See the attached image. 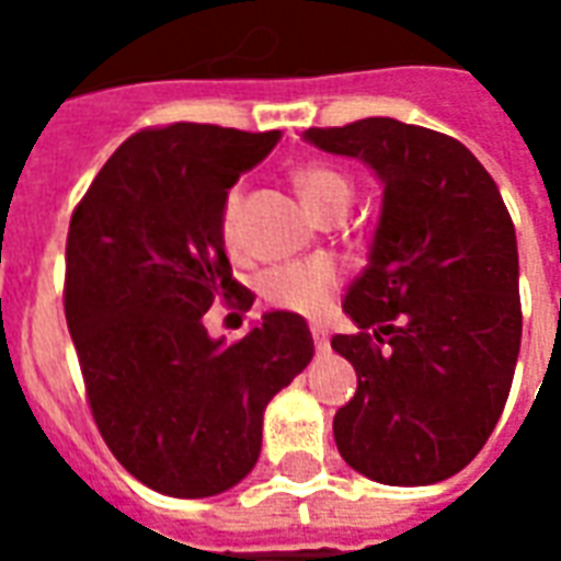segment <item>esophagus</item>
I'll return each instance as SVG.
<instances>
[{
  "instance_id": "esophagus-1",
  "label": "esophagus",
  "mask_w": 561,
  "mask_h": 561,
  "mask_svg": "<svg viewBox=\"0 0 561 561\" xmlns=\"http://www.w3.org/2000/svg\"><path fill=\"white\" fill-rule=\"evenodd\" d=\"M312 340H316L318 352H328L330 348V333L324 324H312Z\"/></svg>"
}]
</instances>
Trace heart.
I'll use <instances>...</instances> for the list:
<instances>
[{
    "instance_id": "1",
    "label": "heart",
    "mask_w": 561,
    "mask_h": 561,
    "mask_svg": "<svg viewBox=\"0 0 561 561\" xmlns=\"http://www.w3.org/2000/svg\"><path fill=\"white\" fill-rule=\"evenodd\" d=\"M294 188L304 197L306 209L312 213L328 201L336 197H352V183L348 176L324 164V161H306L294 171ZM240 213H243V195L233 188L231 195L225 197L221 207V237L233 243L237 240V225H240ZM340 285V273L330 261H297V264H282L264 273L261 279V291L273 306L291 309L300 316H318L324 306L330 304V294Z\"/></svg>"
}]
</instances>
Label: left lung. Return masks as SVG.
Instances as JSON below:
<instances>
[{
  "label": "left lung",
  "mask_w": 561,
  "mask_h": 561,
  "mask_svg": "<svg viewBox=\"0 0 561 561\" xmlns=\"http://www.w3.org/2000/svg\"><path fill=\"white\" fill-rule=\"evenodd\" d=\"M304 140L360 159L385 185L369 264L342 304L357 333L330 340L357 373L333 417L336 447L388 486L445 481L486 445L514 381V221L493 176L447 135L369 116Z\"/></svg>",
  "instance_id": "1"
}]
</instances>
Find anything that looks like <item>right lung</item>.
<instances>
[{"mask_svg": "<svg viewBox=\"0 0 561 561\" xmlns=\"http://www.w3.org/2000/svg\"><path fill=\"white\" fill-rule=\"evenodd\" d=\"M282 131L173 123L107 159L71 216L66 318L92 417L140 483L173 499L231 490L255 469L267 402L316 342L297 312H267L243 340H213V300L240 309L221 207Z\"/></svg>", "mask_w": 561, "mask_h": 561, "instance_id": "obj_1", "label": "right lung"}]
</instances>
